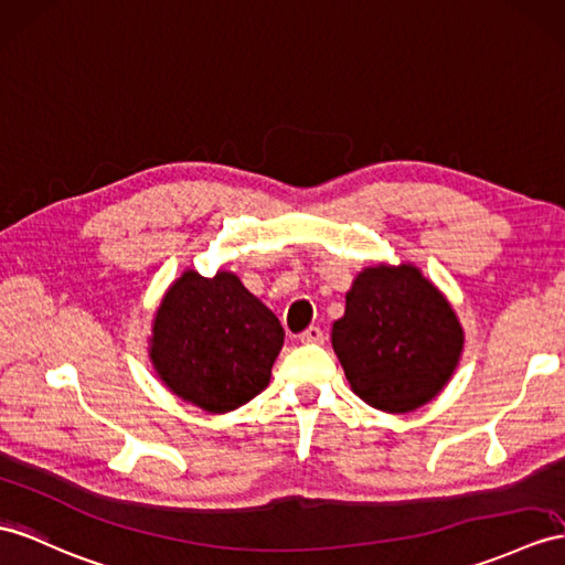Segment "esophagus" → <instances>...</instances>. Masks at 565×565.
I'll return each instance as SVG.
<instances>
[{
	"instance_id": "esophagus-1",
	"label": "esophagus",
	"mask_w": 565,
	"mask_h": 565,
	"mask_svg": "<svg viewBox=\"0 0 565 565\" xmlns=\"http://www.w3.org/2000/svg\"><path fill=\"white\" fill-rule=\"evenodd\" d=\"M299 340L301 342H311V345H319V342H323V330L319 326H311V328L305 330V333L299 335Z\"/></svg>"
}]
</instances>
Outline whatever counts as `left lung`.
<instances>
[{
  "label": "left lung",
  "mask_w": 565,
  "mask_h": 565,
  "mask_svg": "<svg viewBox=\"0 0 565 565\" xmlns=\"http://www.w3.org/2000/svg\"><path fill=\"white\" fill-rule=\"evenodd\" d=\"M330 340L352 393L405 415L444 391L465 333L446 295L417 266L376 264L356 273Z\"/></svg>",
  "instance_id": "obj_1"
}]
</instances>
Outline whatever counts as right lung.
<instances>
[{
    "instance_id": "obj_1",
    "label": "right lung",
    "mask_w": 565,
    "mask_h": 565,
    "mask_svg": "<svg viewBox=\"0 0 565 565\" xmlns=\"http://www.w3.org/2000/svg\"><path fill=\"white\" fill-rule=\"evenodd\" d=\"M285 330L235 273L184 270L162 295L148 338L156 374L177 397L211 415L264 391Z\"/></svg>"
}]
</instances>
